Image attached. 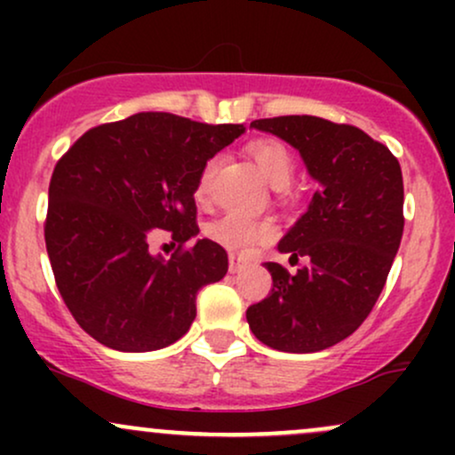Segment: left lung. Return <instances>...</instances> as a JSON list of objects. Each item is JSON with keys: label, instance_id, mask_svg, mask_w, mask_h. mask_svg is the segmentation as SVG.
Here are the masks:
<instances>
[{"label": "left lung", "instance_id": "left-lung-1", "mask_svg": "<svg viewBox=\"0 0 455 455\" xmlns=\"http://www.w3.org/2000/svg\"><path fill=\"white\" fill-rule=\"evenodd\" d=\"M220 128L137 113L87 130L55 164L44 242L61 299L93 340L124 353L186 336L203 286L227 275L222 245L198 239L195 190ZM172 239L158 251L144 233Z\"/></svg>", "mask_w": 455, "mask_h": 455}]
</instances>
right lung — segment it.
I'll list each match as a JSON object with an SVG mask.
<instances>
[{"label": "right lung", "mask_w": 455, "mask_h": 455, "mask_svg": "<svg viewBox=\"0 0 455 455\" xmlns=\"http://www.w3.org/2000/svg\"><path fill=\"white\" fill-rule=\"evenodd\" d=\"M299 151L316 181L310 207L269 263L271 291L245 312L254 336L284 353H316L348 338L372 312L404 231L398 160L348 124L312 115L257 119Z\"/></svg>", "instance_id": "obj_1"}]
</instances>
